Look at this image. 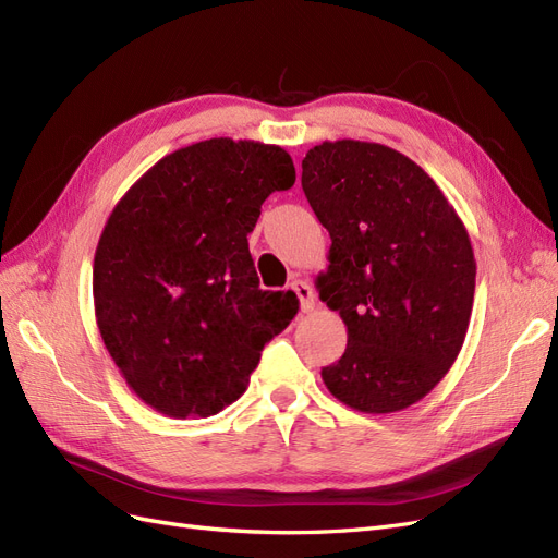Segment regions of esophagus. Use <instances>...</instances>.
<instances>
[{
	"instance_id": "34e87169",
	"label": "esophagus",
	"mask_w": 558,
	"mask_h": 558,
	"mask_svg": "<svg viewBox=\"0 0 558 558\" xmlns=\"http://www.w3.org/2000/svg\"><path fill=\"white\" fill-rule=\"evenodd\" d=\"M291 289H293V291H295V295L300 298V307H302V312H312V310H314V305H316V295H314V289H312V286H310L307 281L295 279V281L291 283Z\"/></svg>"
}]
</instances>
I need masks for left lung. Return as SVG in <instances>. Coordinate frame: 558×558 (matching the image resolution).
Listing matches in <instances>:
<instances>
[{
    "mask_svg": "<svg viewBox=\"0 0 558 558\" xmlns=\"http://www.w3.org/2000/svg\"><path fill=\"white\" fill-rule=\"evenodd\" d=\"M302 191L332 242L318 298L349 335L320 377L359 412L410 408L465 340L477 275L468 230L416 162L373 142L310 148Z\"/></svg>",
    "mask_w": 558,
    "mask_h": 558,
    "instance_id": "8db88e82",
    "label": "left lung"
}]
</instances>
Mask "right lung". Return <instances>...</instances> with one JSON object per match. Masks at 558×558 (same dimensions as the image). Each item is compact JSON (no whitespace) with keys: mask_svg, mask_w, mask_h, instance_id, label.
Wrapping results in <instances>:
<instances>
[{"mask_svg":"<svg viewBox=\"0 0 558 558\" xmlns=\"http://www.w3.org/2000/svg\"><path fill=\"white\" fill-rule=\"evenodd\" d=\"M293 183L281 146L218 137L165 156L111 211L93 265L97 328L156 412L228 408L298 314L293 291L260 289L246 240L263 202Z\"/></svg>","mask_w":558,"mask_h":558,"instance_id":"obj_1","label":"right lung"}]
</instances>
